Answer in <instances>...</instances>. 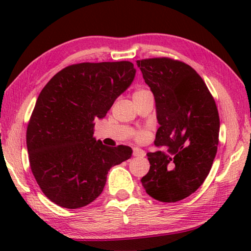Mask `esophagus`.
<instances>
[{
	"label": "esophagus",
	"mask_w": 251,
	"mask_h": 251,
	"mask_svg": "<svg viewBox=\"0 0 251 251\" xmlns=\"http://www.w3.org/2000/svg\"><path fill=\"white\" fill-rule=\"evenodd\" d=\"M133 156L135 157H144L145 156V151H144L143 150H141V148H133Z\"/></svg>",
	"instance_id": "34e87169"
}]
</instances>
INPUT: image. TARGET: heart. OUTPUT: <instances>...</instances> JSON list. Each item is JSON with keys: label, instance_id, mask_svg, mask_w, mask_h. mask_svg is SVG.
<instances>
[{"label": "heart", "instance_id": "obj_1", "mask_svg": "<svg viewBox=\"0 0 251 251\" xmlns=\"http://www.w3.org/2000/svg\"><path fill=\"white\" fill-rule=\"evenodd\" d=\"M151 93L148 90H146V88H137V90H135V92L133 93V99H134V100H137L139 99H143V97L151 95ZM147 137H148L147 129H141V130L136 131V133L134 134V138L137 142H144Z\"/></svg>", "mask_w": 251, "mask_h": 251}]
</instances>
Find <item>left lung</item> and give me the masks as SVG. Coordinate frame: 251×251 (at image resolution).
<instances>
[{
	"label": "left lung",
	"mask_w": 251,
	"mask_h": 251,
	"mask_svg": "<svg viewBox=\"0 0 251 251\" xmlns=\"http://www.w3.org/2000/svg\"><path fill=\"white\" fill-rule=\"evenodd\" d=\"M145 83L156 101L155 145L147 152L151 167L142 178L146 193L156 201L175 202L201 186L215 159L219 142V114L207 85L192 66L178 59H138Z\"/></svg>",
	"instance_id": "obj_1"
}]
</instances>
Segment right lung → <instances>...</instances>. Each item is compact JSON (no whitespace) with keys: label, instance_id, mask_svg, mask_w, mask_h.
<instances>
[{"label":"right lung","instance_id":"add662e5","mask_svg":"<svg viewBox=\"0 0 251 251\" xmlns=\"http://www.w3.org/2000/svg\"><path fill=\"white\" fill-rule=\"evenodd\" d=\"M128 61L78 63L55 74L37 97L26 129L29 166L50 201L76 209L100 196L107 173L131 156L95 141L103 118L135 77Z\"/></svg>","mask_w":251,"mask_h":251}]
</instances>
